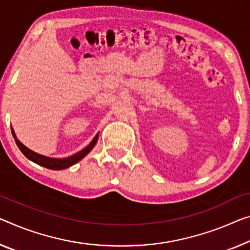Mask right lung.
Returning a JSON list of instances; mask_svg holds the SVG:
<instances>
[{
	"label": "right lung",
	"instance_id": "add662e5",
	"mask_svg": "<svg viewBox=\"0 0 250 250\" xmlns=\"http://www.w3.org/2000/svg\"><path fill=\"white\" fill-rule=\"evenodd\" d=\"M11 129H12V135L15 140V143H17L18 147L20 148V151L23 153V155H24L26 159L32 161V162L39 164L43 167L50 168V170H64V168L70 167L71 165H74L77 162H79L80 160L83 159V157H85L88 153H89L91 149L94 148L96 143H97L98 135H99V133L96 134L95 137L93 138V141H91L85 148H83L82 151L77 152L76 154L69 156V157H63V159H56V157H49V156L41 155V154H39V153H37V152L32 151V149L28 148L24 144H22L21 142L18 140V137H17V135H15L13 128L11 127Z\"/></svg>",
	"mask_w": 250,
	"mask_h": 250
}]
</instances>
